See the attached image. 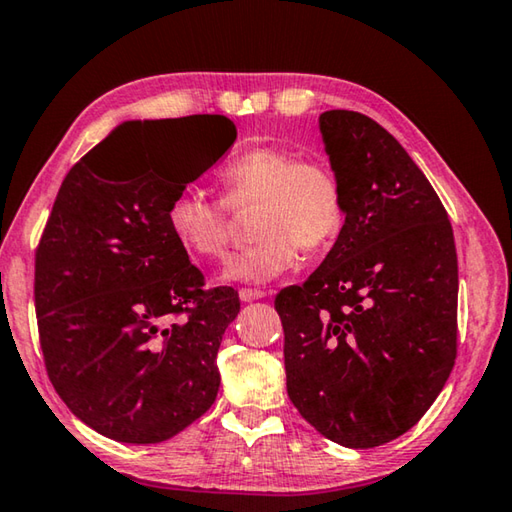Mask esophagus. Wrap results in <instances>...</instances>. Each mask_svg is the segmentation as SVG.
I'll use <instances>...</instances> for the list:
<instances>
[{"instance_id":"1","label":"esophagus","mask_w":512,"mask_h":512,"mask_svg":"<svg viewBox=\"0 0 512 512\" xmlns=\"http://www.w3.org/2000/svg\"><path fill=\"white\" fill-rule=\"evenodd\" d=\"M238 297H240V301H242V303H251V301L263 299V297H265V292H263V290H249V288H242V290L238 292Z\"/></svg>"}]
</instances>
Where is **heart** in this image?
I'll use <instances>...</instances> for the list:
<instances>
[{
    "mask_svg": "<svg viewBox=\"0 0 512 512\" xmlns=\"http://www.w3.org/2000/svg\"><path fill=\"white\" fill-rule=\"evenodd\" d=\"M222 197L184 186L168 204V229L188 256L218 261L231 240V209L256 204L254 245L233 254L222 281L265 285L288 274L308 254L328 249L346 220L344 186L326 161L301 159L279 146L240 150L220 168Z\"/></svg>",
    "mask_w": 512,
    "mask_h": 512,
    "instance_id": "heart-1",
    "label": "heart"
}]
</instances>
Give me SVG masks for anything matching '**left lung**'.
Returning a JSON list of instances; mask_svg holds the SVG:
<instances>
[{
  "label": "left lung",
  "mask_w": 512,
  "mask_h": 512,
  "mask_svg": "<svg viewBox=\"0 0 512 512\" xmlns=\"http://www.w3.org/2000/svg\"><path fill=\"white\" fill-rule=\"evenodd\" d=\"M346 220L303 285L276 294L288 396L353 450L393 441L443 391L456 360L452 224L407 150L369 116H319Z\"/></svg>",
  "instance_id": "obj_1"
}]
</instances>
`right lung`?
<instances>
[{
    "label": "right lung",
    "instance_id": "1",
    "mask_svg": "<svg viewBox=\"0 0 512 512\" xmlns=\"http://www.w3.org/2000/svg\"><path fill=\"white\" fill-rule=\"evenodd\" d=\"M180 123L184 180L140 150L148 127ZM236 141L222 114L128 121L69 170L35 251L44 364L71 414L112 441L148 445L182 432L220 389L218 348L240 312L168 229V204ZM130 149V165L114 167Z\"/></svg>",
    "mask_w": 512,
    "mask_h": 512
}]
</instances>
